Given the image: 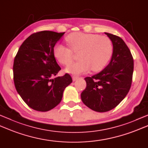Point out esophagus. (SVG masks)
I'll return each mask as SVG.
<instances>
[{"label": "esophagus", "instance_id": "esophagus-1", "mask_svg": "<svg viewBox=\"0 0 148 148\" xmlns=\"http://www.w3.org/2000/svg\"><path fill=\"white\" fill-rule=\"evenodd\" d=\"M78 78H79V77L78 76H72V79H73V81H76L77 80Z\"/></svg>", "mask_w": 148, "mask_h": 148}]
</instances>
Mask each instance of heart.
<instances>
[{"label": "heart", "mask_w": 148, "mask_h": 148, "mask_svg": "<svg viewBox=\"0 0 148 148\" xmlns=\"http://www.w3.org/2000/svg\"><path fill=\"white\" fill-rule=\"evenodd\" d=\"M69 45L56 44L53 49L54 56L62 65H68L73 59L74 53H78L77 62L69 64L65 71L72 74L86 73L92 70L97 72L105 67L113 52L111 40L105 36L77 32L66 38Z\"/></svg>", "instance_id": "obj_1"}]
</instances>
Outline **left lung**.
<instances>
[{
	"instance_id": "1",
	"label": "left lung",
	"mask_w": 148,
	"mask_h": 148,
	"mask_svg": "<svg viewBox=\"0 0 148 148\" xmlns=\"http://www.w3.org/2000/svg\"><path fill=\"white\" fill-rule=\"evenodd\" d=\"M105 33L113 43L111 61L99 74L85 78L86 86L81 94L83 103L98 112L111 110L124 99L134 72V58L125 42L119 36Z\"/></svg>"
}]
</instances>
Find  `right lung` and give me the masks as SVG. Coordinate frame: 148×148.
Wrapping results in <instances>:
<instances>
[{
  "instance_id": "add662e5",
  "label": "right lung",
  "mask_w": 148,
  "mask_h": 148,
  "mask_svg": "<svg viewBox=\"0 0 148 148\" xmlns=\"http://www.w3.org/2000/svg\"><path fill=\"white\" fill-rule=\"evenodd\" d=\"M65 33L42 31L31 34L14 59L13 80L22 99L34 110L47 112L61 102L64 89L72 83L70 74L57 77L61 70L53 49Z\"/></svg>"
}]
</instances>
